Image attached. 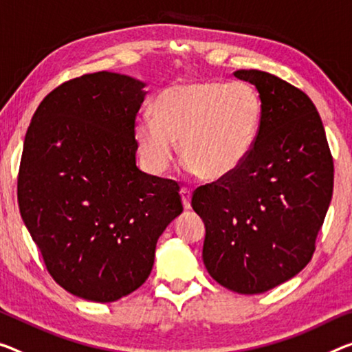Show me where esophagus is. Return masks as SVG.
<instances>
[{
  "label": "esophagus",
  "mask_w": 352,
  "mask_h": 352,
  "mask_svg": "<svg viewBox=\"0 0 352 352\" xmlns=\"http://www.w3.org/2000/svg\"><path fill=\"white\" fill-rule=\"evenodd\" d=\"M181 197H182V204H184V209H190L192 204H190V198H192V192L190 188L187 187H182L181 188Z\"/></svg>",
  "instance_id": "obj_1"
}]
</instances>
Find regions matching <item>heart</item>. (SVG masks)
Masks as SVG:
<instances>
[{"mask_svg": "<svg viewBox=\"0 0 352 352\" xmlns=\"http://www.w3.org/2000/svg\"><path fill=\"white\" fill-rule=\"evenodd\" d=\"M154 120L135 122L133 135L146 168L168 170L181 142L188 168L204 181H221L244 165L263 118L258 91L244 82L175 83L157 96Z\"/></svg>", "mask_w": 352, "mask_h": 352, "instance_id": "obj_1", "label": "heart"}]
</instances>
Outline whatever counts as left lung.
<instances>
[{
  "label": "left lung",
  "instance_id": "left-lung-1",
  "mask_svg": "<svg viewBox=\"0 0 352 352\" xmlns=\"http://www.w3.org/2000/svg\"><path fill=\"white\" fill-rule=\"evenodd\" d=\"M232 75L261 97L255 144L236 173L198 187L192 206L206 226L210 277L234 293L261 294L310 263L332 199L333 159L304 91L263 70Z\"/></svg>",
  "mask_w": 352,
  "mask_h": 352
}]
</instances>
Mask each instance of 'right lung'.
<instances>
[{"label":"right lung","mask_w":352,"mask_h":352,"mask_svg":"<svg viewBox=\"0 0 352 352\" xmlns=\"http://www.w3.org/2000/svg\"><path fill=\"white\" fill-rule=\"evenodd\" d=\"M144 83L85 74L45 96L21 153L20 214L53 280L115 302L149 277L159 236L182 212L176 181L135 164Z\"/></svg>","instance_id":"obj_1"}]
</instances>
